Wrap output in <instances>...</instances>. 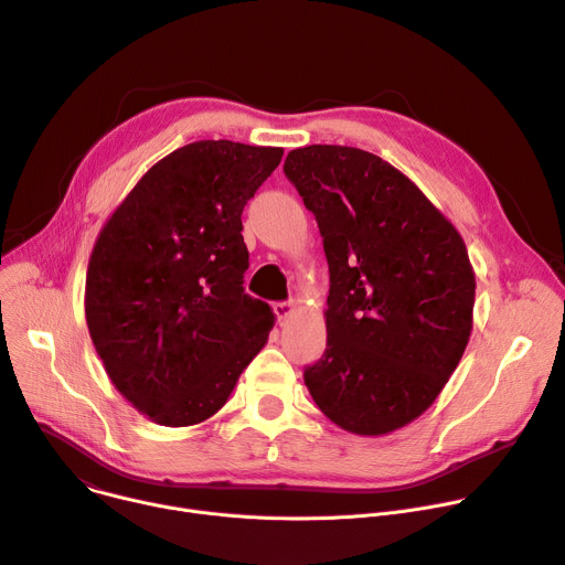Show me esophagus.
I'll list each match as a JSON object with an SVG mask.
<instances>
[{
  "instance_id": "1",
  "label": "esophagus",
  "mask_w": 565,
  "mask_h": 565,
  "mask_svg": "<svg viewBox=\"0 0 565 565\" xmlns=\"http://www.w3.org/2000/svg\"><path fill=\"white\" fill-rule=\"evenodd\" d=\"M295 313V303L292 301H277L275 303V316L279 320V324H286Z\"/></svg>"
}]
</instances>
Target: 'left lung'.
<instances>
[{
  "mask_svg": "<svg viewBox=\"0 0 565 565\" xmlns=\"http://www.w3.org/2000/svg\"><path fill=\"white\" fill-rule=\"evenodd\" d=\"M284 173L316 214L331 273L327 351L303 383L342 430L390 435L435 403L469 344L476 273L465 238L374 152L303 146Z\"/></svg>",
  "mask_w": 565,
  "mask_h": 565,
  "instance_id": "left-lung-1",
  "label": "left lung"
}]
</instances>
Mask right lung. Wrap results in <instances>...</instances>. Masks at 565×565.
<instances>
[{
  "mask_svg": "<svg viewBox=\"0 0 565 565\" xmlns=\"http://www.w3.org/2000/svg\"><path fill=\"white\" fill-rule=\"evenodd\" d=\"M284 148L186 143L152 164L100 227L85 322L119 394L150 422L184 428L227 403L275 324L243 290L241 214Z\"/></svg>",
  "mask_w": 565,
  "mask_h": 565,
  "instance_id": "obj_1",
  "label": "right lung"
}]
</instances>
